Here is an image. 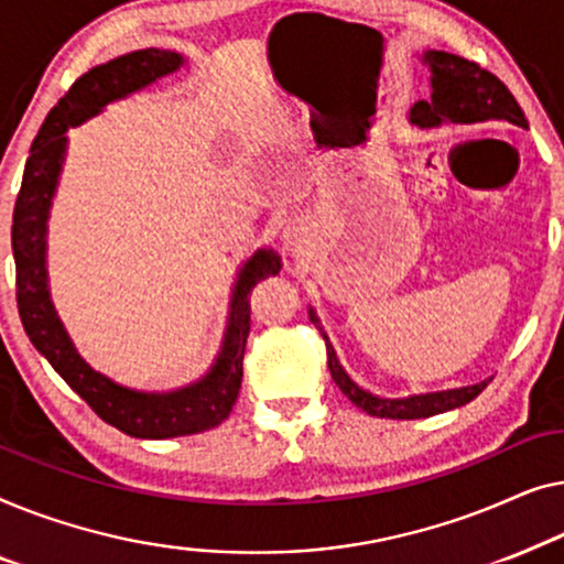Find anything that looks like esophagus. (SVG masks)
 Masks as SVG:
<instances>
[{"instance_id":"obj_1","label":"esophagus","mask_w":564,"mask_h":564,"mask_svg":"<svg viewBox=\"0 0 564 564\" xmlns=\"http://www.w3.org/2000/svg\"><path fill=\"white\" fill-rule=\"evenodd\" d=\"M308 240H312V229H308L304 221H289V225L283 227V245L289 252H299L304 250Z\"/></svg>"}]
</instances>
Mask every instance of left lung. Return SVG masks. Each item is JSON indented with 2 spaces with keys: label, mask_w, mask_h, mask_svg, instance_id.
Wrapping results in <instances>:
<instances>
[{
  "label": "left lung",
  "mask_w": 564,
  "mask_h": 564,
  "mask_svg": "<svg viewBox=\"0 0 564 564\" xmlns=\"http://www.w3.org/2000/svg\"><path fill=\"white\" fill-rule=\"evenodd\" d=\"M422 61L432 70V97L430 101H416L414 109H411V124L440 127L442 122L475 124L494 120L527 127V117H523L513 94L506 89L501 78L494 76L486 68H480L478 63L444 51H426ZM308 319L319 324L314 308H308ZM322 337L324 343H327L329 372L332 378H335V383L339 386V391L370 416L426 419L434 414H444V411L470 403L475 395L488 386V380H482V383L475 386L449 388V391L437 393H419L409 395V399H380V395L365 391V388H360L350 376H347L345 368L337 360L335 347L329 345V337L324 335V332Z\"/></svg>",
  "instance_id": "1"
}]
</instances>
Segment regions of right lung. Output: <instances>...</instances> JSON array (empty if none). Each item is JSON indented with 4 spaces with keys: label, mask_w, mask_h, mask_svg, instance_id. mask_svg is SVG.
I'll list each match as a JSON object with an SVG mask.
<instances>
[{
    "label": "right lung",
    "mask_w": 564,
    "mask_h": 564,
    "mask_svg": "<svg viewBox=\"0 0 564 564\" xmlns=\"http://www.w3.org/2000/svg\"><path fill=\"white\" fill-rule=\"evenodd\" d=\"M181 66H184V55L145 47V51L101 63L89 74L76 78L66 97L47 112L43 127L35 134L12 214L18 308L30 343L97 411L99 419L140 440L184 437V434L214 430L225 422L242 386L245 343L250 335V293L260 281L281 271V258L273 250L263 248L248 258V263L237 273L227 332L212 370L196 383L169 393L134 391L101 376L78 355L66 327L55 314L51 291H47L45 235L63 158H66V130L99 115L109 101L145 89L155 78L169 76Z\"/></svg>",
    "instance_id": "right-lung-1"
}]
</instances>
